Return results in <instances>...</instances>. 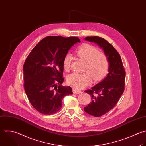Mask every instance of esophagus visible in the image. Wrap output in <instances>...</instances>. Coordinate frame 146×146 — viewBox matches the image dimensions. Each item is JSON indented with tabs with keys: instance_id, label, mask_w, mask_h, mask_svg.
Segmentation results:
<instances>
[{
	"instance_id": "34e87169",
	"label": "esophagus",
	"mask_w": 146,
	"mask_h": 146,
	"mask_svg": "<svg viewBox=\"0 0 146 146\" xmlns=\"http://www.w3.org/2000/svg\"><path fill=\"white\" fill-rule=\"evenodd\" d=\"M73 93H75V94H80V93H81L82 92V91L79 90H77V89H75V88H73Z\"/></svg>"
}]
</instances>
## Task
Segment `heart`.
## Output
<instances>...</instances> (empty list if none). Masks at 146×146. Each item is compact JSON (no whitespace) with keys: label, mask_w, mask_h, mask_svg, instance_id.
<instances>
[{"label":"heart","mask_w":146,"mask_h":146,"mask_svg":"<svg viewBox=\"0 0 146 146\" xmlns=\"http://www.w3.org/2000/svg\"><path fill=\"white\" fill-rule=\"evenodd\" d=\"M78 57L85 62L83 73H73L67 78L68 84L75 89H81L89 85L92 79L98 81L104 78L108 73L110 63L108 55L100 52L96 46L84 44L77 50ZM72 60L70 53H67L63 60L64 68L69 70Z\"/></svg>","instance_id":"1"}]
</instances>
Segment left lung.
I'll return each mask as SVG.
<instances>
[{"mask_svg":"<svg viewBox=\"0 0 146 146\" xmlns=\"http://www.w3.org/2000/svg\"><path fill=\"white\" fill-rule=\"evenodd\" d=\"M85 39L100 46L109 60L107 77L91 89L85 91L92 96V100L84 108V111L98 117L108 113L118 102L125 90L126 72L119 53L107 40L98 36L86 37Z\"/></svg>","mask_w":146,"mask_h":146,"instance_id":"8db88e82","label":"left lung"}]
</instances>
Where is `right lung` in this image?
<instances>
[{"mask_svg":"<svg viewBox=\"0 0 146 146\" xmlns=\"http://www.w3.org/2000/svg\"><path fill=\"white\" fill-rule=\"evenodd\" d=\"M77 37L48 36L31 50L23 66L24 87L32 106L44 115L61 109L63 98L72 94L64 82L63 60L70 48L80 42Z\"/></svg>","mask_w":146,"mask_h":146,"instance_id":"obj_1","label":"right lung"}]
</instances>
